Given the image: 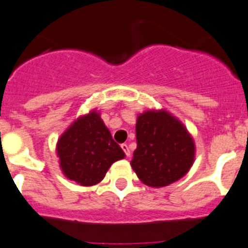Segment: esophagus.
<instances>
[{
  "instance_id": "34e87169",
  "label": "esophagus",
  "mask_w": 248,
  "mask_h": 248,
  "mask_svg": "<svg viewBox=\"0 0 248 248\" xmlns=\"http://www.w3.org/2000/svg\"><path fill=\"white\" fill-rule=\"evenodd\" d=\"M121 147H122V150L124 151L126 156H127V157H130L131 151H130V147H128V145H126V143H122V145H121Z\"/></svg>"
}]
</instances>
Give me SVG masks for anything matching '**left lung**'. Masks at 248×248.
<instances>
[{
    "instance_id": "8db88e82",
    "label": "left lung",
    "mask_w": 248,
    "mask_h": 248,
    "mask_svg": "<svg viewBox=\"0 0 248 248\" xmlns=\"http://www.w3.org/2000/svg\"><path fill=\"white\" fill-rule=\"evenodd\" d=\"M136 141L131 166L147 186L163 188L178 182L194 163L193 136L166 109H149L137 116Z\"/></svg>"
}]
</instances>
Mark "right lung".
<instances>
[{
	"mask_svg": "<svg viewBox=\"0 0 248 248\" xmlns=\"http://www.w3.org/2000/svg\"><path fill=\"white\" fill-rule=\"evenodd\" d=\"M57 155L66 179L83 186L98 184L124 153L97 109L79 116L58 139Z\"/></svg>",
	"mask_w": 248,
	"mask_h": 248,
	"instance_id": "obj_1",
	"label": "right lung"
}]
</instances>
